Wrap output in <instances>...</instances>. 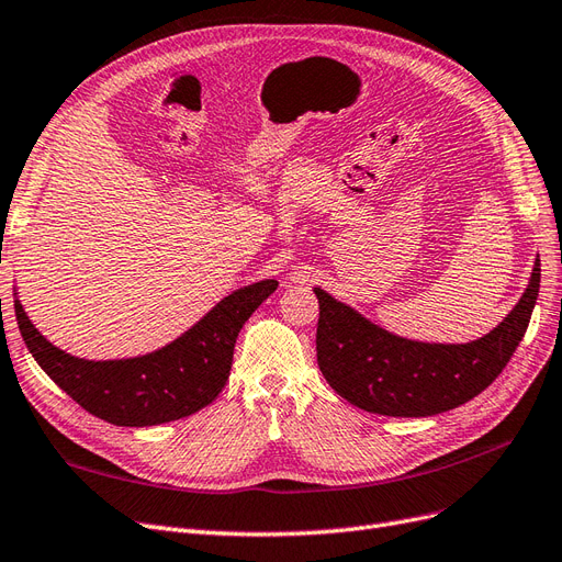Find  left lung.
Listing matches in <instances>:
<instances>
[{
    "label": "left lung",
    "instance_id": "left-lung-1",
    "mask_svg": "<svg viewBox=\"0 0 562 562\" xmlns=\"http://www.w3.org/2000/svg\"><path fill=\"white\" fill-rule=\"evenodd\" d=\"M539 280L537 259L514 311L493 331L469 342L396 336L315 286L319 371L336 394L369 413L427 418L458 408L491 385L512 359L530 324Z\"/></svg>",
    "mask_w": 562,
    "mask_h": 562
}]
</instances>
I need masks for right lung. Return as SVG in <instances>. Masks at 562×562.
I'll use <instances>...</instances> for the list:
<instances>
[{"instance_id": "right-lung-1", "label": "right lung", "mask_w": 562, "mask_h": 562, "mask_svg": "<svg viewBox=\"0 0 562 562\" xmlns=\"http://www.w3.org/2000/svg\"><path fill=\"white\" fill-rule=\"evenodd\" d=\"M276 289L278 280L235 289L168 346L125 359L69 355L42 336L15 294L13 307L30 355L71 400L104 423L151 427L187 418L216 400L231 373L235 338Z\"/></svg>"}]
</instances>
